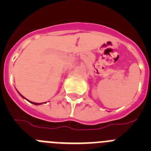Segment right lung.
Returning a JSON list of instances; mask_svg holds the SVG:
<instances>
[{
	"label": "right lung",
	"mask_w": 151,
	"mask_h": 151,
	"mask_svg": "<svg viewBox=\"0 0 151 151\" xmlns=\"http://www.w3.org/2000/svg\"><path fill=\"white\" fill-rule=\"evenodd\" d=\"M21 96H22V95H21ZM31 103H32V104H35V105H38V104H39L38 103H33V102H31Z\"/></svg>",
	"instance_id": "right-lung-1"
}]
</instances>
